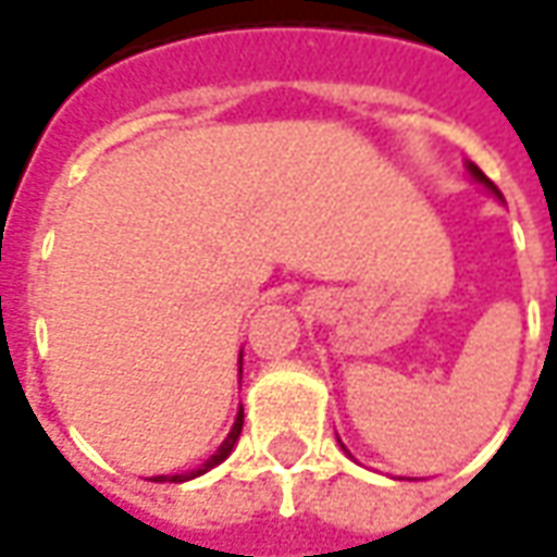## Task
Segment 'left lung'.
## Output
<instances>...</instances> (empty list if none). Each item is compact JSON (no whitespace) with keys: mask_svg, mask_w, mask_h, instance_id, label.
Listing matches in <instances>:
<instances>
[{"mask_svg":"<svg viewBox=\"0 0 557 557\" xmlns=\"http://www.w3.org/2000/svg\"><path fill=\"white\" fill-rule=\"evenodd\" d=\"M465 170H468V176H471V180H474V183L483 185V188H486V191H490V195H493V198H499V201H503V195H499V188H496V185L490 183V180H486V176H483V173H481V170H478V166H474V163H465ZM337 443H341V437H337ZM341 449H344V453H347V446H344V443H341Z\"/></svg>","mask_w":557,"mask_h":557,"instance_id":"left-lung-1","label":"left lung"}]
</instances>
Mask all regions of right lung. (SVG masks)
<instances>
[{"label":"right lung","instance_id":"add662e5","mask_svg":"<svg viewBox=\"0 0 557 557\" xmlns=\"http://www.w3.org/2000/svg\"><path fill=\"white\" fill-rule=\"evenodd\" d=\"M242 372V369H238ZM242 428H245V409H238V416H235V424H232V431H228V437L220 443V449L210 456V459L203 461L201 468H195V471H185V474H161V478H151V481H170V483H185V481H195V478H201V474H207L210 468H216L220 461L228 459V453L235 449V443H238V437H242Z\"/></svg>","mask_w":557,"mask_h":557}]
</instances>
